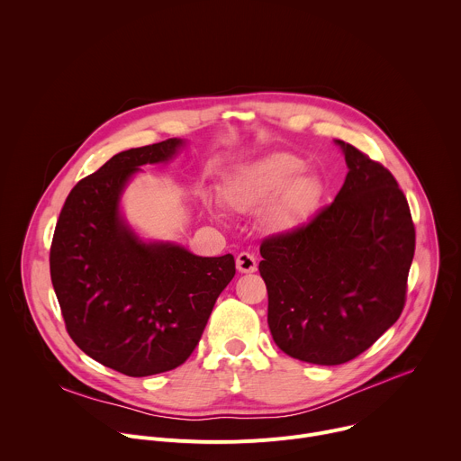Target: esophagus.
Masks as SVG:
<instances>
[{"mask_svg": "<svg viewBox=\"0 0 461 461\" xmlns=\"http://www.w3.org/2000/svg\"><path fill=\"white\" fill-rule=\"evenodd\" d=\"M235 262H237V270L240 274H253L257 270V258L251 253H248V251L239 253Z\"/></svg>", "mask_w": 461, "mask_h": 461, "instance_id": "34e87169", "label": "esophagus"}]
</instances>
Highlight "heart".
<instances>
[{"label": "heart", "instance_id": "obj_1", "mask_svg": "<svg viewBox=\"0 0 461 461\" xmlns=\"http://www.w3.org/2000/svg\"><path fill=\"white\" fill-rule=\"evenodd\" d=\"M304 162L290 153H276L242 167L224 185L228 204L240 213L265 207L262 221L274 233L286 235L304 228L317 213L324 187Z\"/></svg>", "mask_w": 461, "mask_h": 461}]
</instances>
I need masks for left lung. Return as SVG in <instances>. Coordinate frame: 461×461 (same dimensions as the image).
Here are the masks:
<instances>
[{
  "instance_id": "8db88e82",
  "label": "left lung",
  "mask_w": 461,
  "mask_h": 461,
  "mask_svg": "<svg viewBox=\"0 0 461 461\" xmlns=\"http://www.w3.org/2000/svg\"><path fill=\"white\" fill-rule=\"evenodd\" d=\"M348 173L304 228L260 244L276 345L299 361L341 365L370 348L405 306L416 231L403 191L379 162L336 140Z\"/></svg>"
}]
</instances>
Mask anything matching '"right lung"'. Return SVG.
<instances>
[{
    "label": "right lung",
    "mask_w": 461,
    "mask_h": 461,
    "mask_svg": "<svg viewBox=\"0 0 461 461\" xmlns=\"http://www.w3.org/2000/svg\"><path fill=\"white\" fill-rule=\"evenodd\" d=\"M185 146L169 139L114 155L65 201L50 246V279L73 341L131 377L180 366L217 297L235 276L233 255L199 257L169 240H144L122 215V194L146 164Z\"/></svg>",
    "instance_id": "add662e5"
}]
</instances>
